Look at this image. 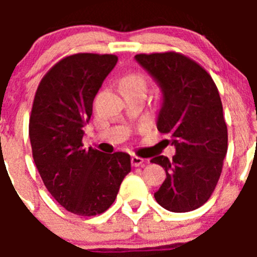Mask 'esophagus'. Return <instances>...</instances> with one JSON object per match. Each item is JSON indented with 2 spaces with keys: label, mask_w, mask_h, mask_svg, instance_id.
Masks as SVG:
<instances>
[{
  "label": "esophagus",
  "mask_w": 257,
  "mask_h": 257,
  "mask_svg": "<svg viewBox=\"0 0 257 257\" xmlns=\"http://www.w3.org/2000/svg\"><path fill=\"white\" fill-rule=\"evenodd\" d=\"M145 163V160L143 158H139V157H132V165L133 167H143Z\"/></svg>",
  "instance_id": "1"
}]
</instances>
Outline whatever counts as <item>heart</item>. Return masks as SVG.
<instances>
[{
  "label": "heart",
  "instance_id": "1",
  "mask_svg": "<svg viewBox=\"0 0 257 257\" xmlns=\"http://www.w3.org/2000/svg\"><path fill=\"white\" fill-rule=\"evenodd\" d=\"M121 88H137V89H147V80L142 74H129L125 76L120 82Z\"/></svg>",
  "mask_w": 257,
  "mask_h": 257
}]
</instances>
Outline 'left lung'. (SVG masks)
<instances>
[{
    "label": "left lung",
    "mask_w": 257,
    "mask_h": 257,
    "mask_svg": "<svg viewBox=\"0 0 257 257\" xmlns=\"http://www.w3.org/2000/svg\"><path fill=\"white\" fill-rule=\"evenodd\" d=\"M136 61L162 90L157 128L175 147L173 160L164 155L150 160L167 173L155 200L173 212L200 208L219 181L227 152L219 90L200 64L177 52L137 54Z\"/></svg>",
    "instance_id": "1"
}]
</instances>
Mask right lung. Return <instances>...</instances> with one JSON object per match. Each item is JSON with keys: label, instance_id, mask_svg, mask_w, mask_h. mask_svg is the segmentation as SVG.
I'll list each match as a JSON object with an SVG mask.
<instances>
[{"label": "right lung", "instance_id": "1", "mask_svg": "<svg viewBox=\"0 0 257 257\" xmlns=\"http://www.w3.org/2000/svg\"><path fill=\"white\" fill-rule=\"evenodd\" d=\"M116 62L114 54L66 57L46 73L33 100L28 132L35 164L57 203L79 216L109 209L131 172L126 153L82 148L93 99Z\"/></svg>", "mask_w": 257, "mask_h": 257}]
</instances>
